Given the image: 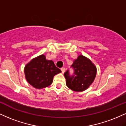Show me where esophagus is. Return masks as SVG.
<instances>
[{
  "instance_id": "esophagus-1",
  "label": "esophagus",
  "mask_w": 126,
  "mask_h": 126,
  "mask_svg": "<svg viewBox=\"0 0 126 126\" xmlns=\"http://www.w3.org/2000/svg\"><path fill=\"white\" fill-rule=\"evenodd\" d=\"M61 70H62V73H64L65 72V71H66V69H65L64 67H62L61 69Z\"/></svg>"
}]
</instances>
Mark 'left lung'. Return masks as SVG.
I'll use <instances>...</instances> for the list:
<instances>
[{"label":"left lung","instance_id":"8db88e82","mask_svg":"<svg viewBox=\"0 0 126 126\" xmlns=\"http://www.w3.org/2000/svg\"><path fill=\"white\" fill-rule=\"evenodd\" d=\"M74 70L73 75L69 70L64 73L66 85L75 92H83L86 90L93 82L96 76V67L87 57L79 56L71 66Z\"/></svg>","mask_w":126,"mask_h":126}]
</instances>
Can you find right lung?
Segmentation results:
<instances>
[{"instance_id": "1", "label": "right lung", "mask_w": 126, "mask_h": 126, "mask_svg": "<svg viewBox=\"0 0 126 126\" xmlns=\"http://www.w3.org/2000/svg\"><path fill=\"white\" fill-rule=\"evenodd\" d=\"M61 72L52 60H46L43 54L33 59L25 67V77L28 82L39 89L50 85L54 76Z\"/></svg>"}]
</instances>
